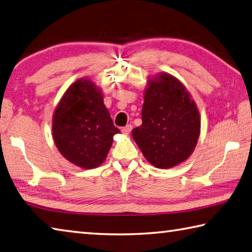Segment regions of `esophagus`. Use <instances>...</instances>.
Listing matches in <instances>:
<instances>
[{
  "label": "esophagus",
  "instance_id": "1",
  "mask_svg": "<svg viewBox=\"0 0 252 252\" xmlns=\"http://www.w3.org/2000/svg\"><path fill=\"white\" fill-rule=\"evenodd\" d=\"M131 130H132V126H131V125H127V126H123L121 131H122L125 134H129L130 132H131Z\"/></svg>",
  "mask_w": 252,
  "mask_h": 252
}]
</instances>
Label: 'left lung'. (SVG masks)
Listing matches in <instances>:
<instances>
[{
	"instance_id": "1",
	"label": "left lung",
	"mask_w": 252,
	"mask_h": 252,
	"mask_svg": "<svg viewBox=\"0 0 252 252\" xmlns=\"http://www.w3.org/2000/svg\"><path fill=\"white\" fill-rule=\"evenodd\" d=\"M200 133L197 106L185 86L167 72L148 79L142 125L132 138L158 168H171L189 158Z\"/></svg>"
}]
</instances>
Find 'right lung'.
Here are the masks:
<instances>
[{
	"mask_svg": "<svg viewBox=\"0 0 252 252\" xmlns=\"http://www.w3.org/2000/svg\"><path fill=\"white\" fill-rule=\"evenodd\" d=\"M52 130L63 157L86 170L101 165L113 135L120 132L104 106L101 90L89 78L68 87L55 109Z\"/></svg>",
	"mask_w": 252,
	"mask_h": 252,
	"instance_id": "add662e5",
	"label": "right lung"
}]
</instances>
